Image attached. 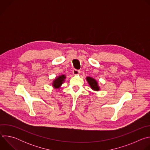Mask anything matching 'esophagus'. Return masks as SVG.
Returning a JSON list of instances; mask_svg holds the SVG:
<instances>
[{
	"mask_svg": "<svg viewBox=\"0 0 150 150\" xmlns=\"http://www.w3.org/2000/svg\"><path fill=\"white\" fill-rule=\"evenodd\" d=\"M72 72H73V75H78L80 74V71L79 70H77V69H74Z\"/></svg>",
	"mask_w": 150,
	"mask_h": 150,
	"instance_id": "34e87169",
	"label": "esophagus"
}]
</instances>
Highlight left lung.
Segmentation results:
<instances>
[{
	"label": "left lung",
	"mask_w": 150,
	"mask_h": 150,
	"mask_svg": "<svg viewBox=\"0 0 150 150\" xmlns=\"http://www.w3.org/2000/svg\"><path fill=\"white\" fill-rule=\"evenodd\" d=\"M86 79L90 85V87L92 90L96 91H98L100 90L98 82L94 78H92L90 76H87Z\"/></svg>",
	"instance_id": "1"
}]
</instances>
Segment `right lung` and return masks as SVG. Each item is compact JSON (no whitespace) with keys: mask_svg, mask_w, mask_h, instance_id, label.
Wrapping results in <instances>:
<instances>
[{"mask_svg":"<svg viewBox=\"0 0 150 150\" xmlns=\"http://www.w3.org/2000/svg\"><path fill=\"white\" fill-rule=\"evenodd\" d=\"M66 76L65 75H60L55 78L52 83V86L55 89H59L62 86L63 83L65 81Z\"/></svg>","mask_w":150,"mask_h":150,"instance_id":"1","label":"right lung"}]
</instances>
